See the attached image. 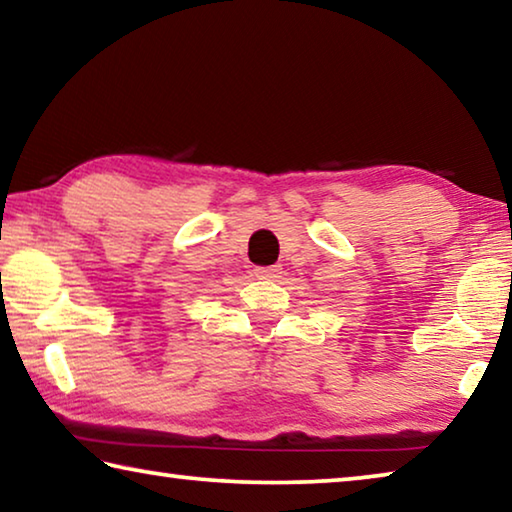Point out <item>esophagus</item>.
Returning <instances> with one entry per match:
<instances>
[{"label":"esophagus","mask_w":512,"mask_h":512,"mask_svg":"<svg viewBox=\"0 0 512 512\" xmlns=\"http://www.w3.org/2000/svg\"><path fill=\"white\" fill-rule=\"evenodd\" d=\"M277 273H280V266H255V275L262 277V280L277 277Z\"/></svg>","instance_id":"34e87169"}]
</instances>
